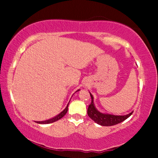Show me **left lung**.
Listing matches in <instances>:
<instances>
[{
	"mask_svg": "<svg viewBox=\"0 0 158 158\" xmlns=\"http://www.w3.org/2000/svg\"><path fill=\"white\" fill-rule=\"evenodd\" d=\"M90 97H91V103L88 106V115L92 120H94L95 122L99 125H101V126L109 127L118 124L121 122H124V120H126L133 113V111H131V113L122 116L102 113V112L99 111L96 109V106H95L94 102V96H93V95L90 93Z\"/></svg>",
	"mask_w": 158,
	"mask_h": 158,
	"instance_id": "1",
	"label": "left lung"
}]
</instances>
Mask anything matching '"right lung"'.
<instances>
[{
    "mask_svg": "<svg viewBox=\"0 0 158 158\" xmlns=\"http://www.w3.org/2000/svg\"><path fill=\"white\" fill-rule=\"evenodd\" d=\"M80 90H77V91H79ZM76 91V92H77ZM69 103H70V101H69ZM69 103H68V105H67V106L65 109H64L63 111H62L61 113H60L58 115H57L55 117L50 118V119H48V120H46V121H43V122H36V123H38V124H51V123H53L55 122H57L60 118H62L63 116L67 114V112H68V105H69Z\"/></svg>",
    "mask_w": 158,
    "mask_h": 158,
    "instance_id": "right-lung-1",
    "label": "right lung"
}]
</instances>
